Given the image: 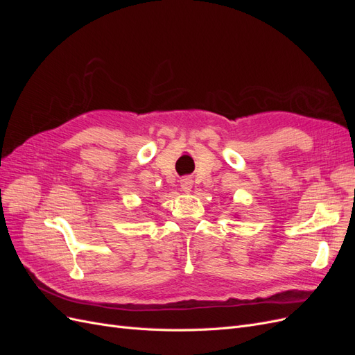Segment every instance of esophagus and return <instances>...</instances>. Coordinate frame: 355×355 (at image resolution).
I'll return each instance as SVG.
<instances>
[{
    "label": "esophagus",
    "mask_w": 355,
    "mask_h": 355,
    "mask_svg": "<svg viewBox=\"0 0 355 355\" xmlns=\"http://www.w3.org/2000/svg\"><path fill=\"white\" fill-rule=\"evenodd\" d=\"M180 189L184 192H191L192 189V179L191 178H184L180 180Z\"/></svg>",
    "instance_id": "34e87169"
}]
</instances>
